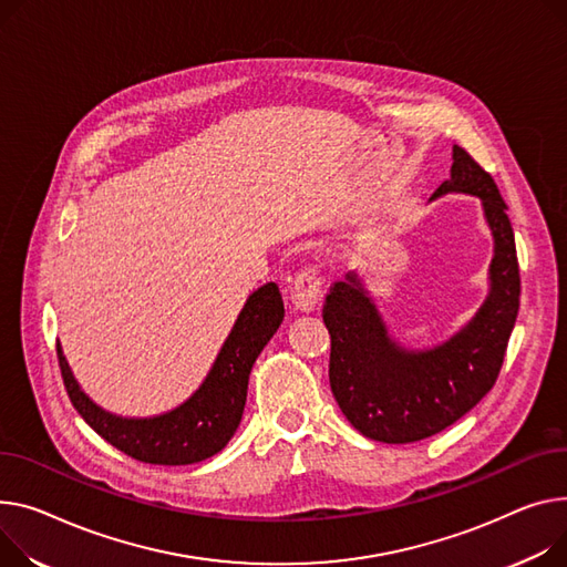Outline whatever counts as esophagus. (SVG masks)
<instances>
[{"instance_id":"34e87169","label":"esophagus","mask_w":567,"mask_h":567,"mask_svg":"<svg viewBox=\"0 0 567 567\" xmlns=\"http://www.w3.org/2000/svg\"><path fill=\"white\" fill-rule=\"evenodd\" d=\"M321 298V278L315 267L298 271L291 287V303L300 312H310Z\"/></svg>"}]
</instances>
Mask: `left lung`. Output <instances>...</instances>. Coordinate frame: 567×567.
<instances>
[{"label":"left lung","mask_w":567,"mask_h":567,"mask_svg":"<svg viewBox=\"0 0 567 567\" xmlns=\"http://www.w3.org/2000/svg\"><path fill=\"white\" fill-rule=\"evenodd\" d=\"M444 194L481 198L495 239L489 291L467 326L433 349L410 351L392 339L355 271L334 282L326 296L332 396L364 437L388 444L417 442L444 431L493 390L519 310V267L508 207L495 179L458 145L451 177L431 200Z\"/></svg>","instance_id":"left-lung-1"}]
</instances>
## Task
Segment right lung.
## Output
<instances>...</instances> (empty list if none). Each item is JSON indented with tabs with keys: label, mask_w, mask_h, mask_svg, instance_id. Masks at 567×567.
<instances>
[{
	"label": "right lung",
	"mask_w": 567,
	"mask_h": 567,
	"mask_svg": "<svg viewBox=\"0 0 567 567\" xmlns=\"http://www.w3.org/2000/svg\"><path fill=\"white\" fill-rule=\"evenodd\" d=\"M285 319L282 296L276 282L255 289L220 347L203 385L175 410L155 417H118L93 403L68 367L56 344L65 392L84 422L134 461L150 465H192L230 442L239 429L250 369Z\"/></svg>",
	"instance_id": "1"
}]
</instances>
